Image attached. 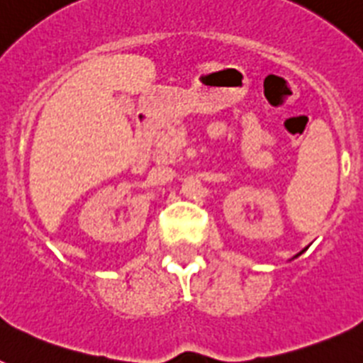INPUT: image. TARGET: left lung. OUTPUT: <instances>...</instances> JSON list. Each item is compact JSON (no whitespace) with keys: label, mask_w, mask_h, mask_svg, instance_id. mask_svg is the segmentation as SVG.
Returning a JSON list of instances; mask_svg holds the SVG:
<instances>
[{"label":"left lung","mask_w":363,"mask_h":363,"mask_svg":"<svg viewBox=\"0 0 363 363\" xmlns=\"http://www.w3.org/2000/svg\"><path fill=\"white\" fill-rule=\"evenodd\" d=\"M303 251H306V249H303ZM303 251H301V252H303ZM301 252H298V255H296V256H294V258H298V256H300V255H301Z\"/></svg>","instance_id":"8db88e82"}]
</instances>
